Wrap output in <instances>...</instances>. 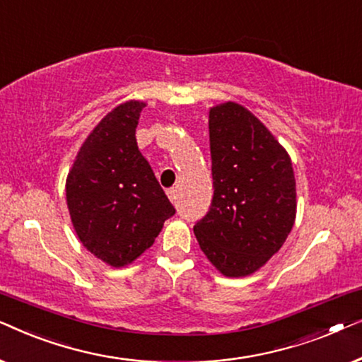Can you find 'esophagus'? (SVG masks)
<instances>
[{
    "instance_id": "34e87169",
    "label": "esophagus",
    "mask_w": 362,
    "mask_h": 362,
    "mask_svg": "<svg viewBox=\"0 0 362 362\" xmlns=\"http://www.w3.org/2000/svg\"><path fill=\"white\" fill-rule=\"evenodd\" d=\"M168 197H170V201L173 202V204H176V199H177V191L175 189V187H171V189L166 191Z\"/></svg>"
}]
</instances>
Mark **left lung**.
<instances>
[{"label":"left lung","instance_id":"obj_1","mask_svg":"<svg viewBox=\"0 0 362 362\" xmlns=\"http://www.w3.org/2000/svg\"><path fill=\"white\" fill-rule=\"evenodd\" d=\"M214 196L194 234L222 275L254 274L285 244L296 216L288 153L250 110L226 102L209 110Z\"/></svg>","mask_w":362,"mask_h":362}]
</instances>
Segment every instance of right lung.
Returning <instances> with one entry per match:
<instances>
[{
	"label": "right lung",
	"instance_id": "add662e5",
	"mask_svg": "<svg viewBox=\"0 0 362 362\" xmlns=\"http://www.w3.org/2000/svg\"><path fill=\"white\" fill-rule=\"evenodd\" d=\"M145 107L128 100L108 112L82 143L66 181L77 237L115 269L150 249L176 212L138 150L135 132Z\"/></svg>",
	"mask_w": 362,
	"mask_h": 362
}]
</instances>
